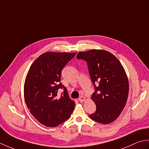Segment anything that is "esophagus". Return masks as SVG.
I'll return each instance as SVG.
<instances>
[{"label":"esophagus","instance_id":"esophagus-1","mask_svg":"<svg viewBox=\"0 0 149 149\" xmlns=\"http://www.w3.org/2000/svg\"><path fill=\"white\" fill-rule=\"evenodd\" d=\"M84 100H85V97H84L82 96V97L79 98V101L80 102H83Z\"/></svg>","mask_w":149,"mask_h":149}]
</instances>
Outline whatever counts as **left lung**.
<instances>
[{
	"label": "left lung",
	"instance_id": "obj_1",
	"mask_svg": "<svg viewBox=\"0 0 149 149\" xmlns=\"http://www.w3.org/2000/svg\"><path fill=\"white\" fill-rule=\"evenodd\" d=\"M77 58L87 62L95 89L91 99L97 109L90 115L91 119L103 124L114 122L124 108L129 94L128 78L121 63L104 50L79 52Z\"/></svg>",
	"mask_w": 149,
	"mask_h": 149
}]
</instances>
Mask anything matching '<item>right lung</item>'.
Segmentation results:
<instances>
[{"instance_id": "right-lung-1", "label": "right lung", "mask_w": 149, "mask_h": 149, "mask_svg": "<svg viewBox=\"0 0 149 149\" xmlns=\"http://www.w3.org/2000/svg\"><path fill=\"white\" fill-rule=\"evenodd\" d=\"M76 52H48L34 61L24 83V99L31 113L47 127H56L66 121L75 107L61 81L62 69ZM59 88L64 90L57 96Z\"/></svg>"}]
</instances>
